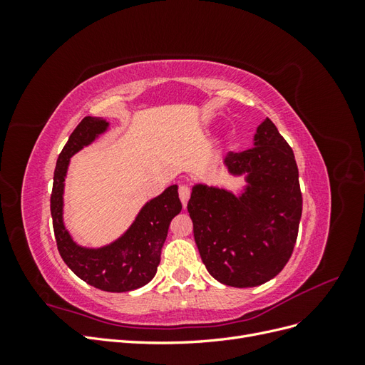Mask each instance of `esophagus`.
I'll use <instances>...</instances> for the list:
<instances>
[{
    "instance_id": "1",
    "label": "esophagus",
    "mask_w": 365,
    "mask_h": 365,
    "mask_svg": "<svg viewBox=\"0 0 365 365\" xmlns=\"http://www.w3.org/2000/svg\"><path fill=\"white\" fill-rule=\"evenodd\" d=\"M189 197H190V187L180 185V200L184 205V208L187 207V202H189Z\"/></svg>"
}]
</instances>
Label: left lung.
I'll return each mask as SVG.
<instances>
[{"label": "left lung", "instance_id": "left-lung-1", "mask_svg": "<svg viewBox=\"0 0 365 365\" xmlns=\"http://www.w3.org/2000/svg\"><path fill=\"white\" fill-rule=\"evenodd\" d=\"M222 164L245 184L196 182L187 204L207 271L233 288L274 279L288 263L302 219V193L294 152L269 118L257 126L248 149L228 153Z\"/></svg>", "mask_w": 365, "mask_h": 365}]
</instances>
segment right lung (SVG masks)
Returning <instances> with one entry per match:
<instances>
[{
    "mask_svg": "<svg viewBox=\"0 0 365 365\" xmlns=\"http://www.w3.org/2000/svg\"><path fill=\"white\" fill-rule=\"evenodd\" d=\"M109 130L103 117H85L73 130L56 163L50 200L54 237L61 257L77 277L106 292H128L148 284L157 274L170 220L181 212L178 185H169L140 208L132 224L102 247L77 244L63 220L65 178L71 157Z\"/></svg>",
    "mask_w": 365,
    "mask_h": 365,
    "instance_id": "add662e5",
    "label": "right lung"
}]
</instances>
